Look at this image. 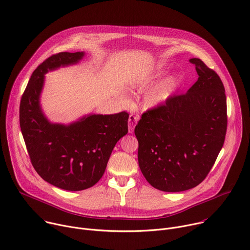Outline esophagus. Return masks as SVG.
<instances>
[{"mask_svg": "<svg viewBox=\"0 0 250 250\" xmlns=\"http://www.w3.org/2000/svg\"><path fill=\"white\" fill-rule=\"evenodd\" d=\"M138 122V118L133 116V115H130L129 118H128V132L129 133H132L133 130H134V127L136 125Z\"/></svg>", "mask_w": 250, "mask_h": 250, "instance_id": "1", "label": "esophagus"}]
</instances>
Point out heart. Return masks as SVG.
<instances>
[{"label": "heart", "mask_w": 250, "mask_h": 250, "mask_svg": "<svg viewBox=\"0 0 250 250\" xmlns=\"http://www.w3.org/2000/svg\"><path fill=\"white\" fill-rule=\"evenodd\" d=\"M167 67L164 63L160 62L155 66V69L151 75L146 77H139L135 76L128 80L127 83V90L129 92H135L140 89L147 81L151 80L152 78H157L165 73ZM178 86V79L176 76H169L166 79L162 80L159 84H157L146 96V105L147 109H155L158 106L165 104L173 95L176 88ZM122 102L127 103L125 98H122Z\"/></svg>", "instance_id": "heart-1"}]
</instances>
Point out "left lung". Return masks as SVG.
Wrapping results in <instances>:
<instances>
[{
	"instance_id": "8db88e82",
	"label": "left lung",
	"mask_w": 250,
	"mask_h": 250,
	"mask_svg": "<svg viewBox=\"0 0 250 250\" xmlns=\"http://www.w3.org/2000/svg\"><path fill=\"white\" fill-rule=\"evenodd\" d=\"M199 75L185 95L141 116L134 133L138 165L147 182L164 192L198 186L208 174L224 146L227 98L215 71L192 58Z\"/></svg>"
}]
</instances>
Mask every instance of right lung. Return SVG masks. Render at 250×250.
Instances as JSON below:
<instances>
[{"label":"right lung","mask_w":250,"mask_h":250,"mask_svg":"<svg viewBox=\"0 0 250 250\" xmlns=\"http://www.w3.org/2000/svg\"><path fill=\"white\" fill-rule=\"evenodd\" d=\"M84 51L60 52L43 61L33 73L20 105V125L33 168L49 184L67 191L94 186L104 175L117 142L127 133L128 114H90L69 125L51 123L41 95L45 74L79 63Z\"/></svg>","instance_id":"add662e5"}]
</instances>
